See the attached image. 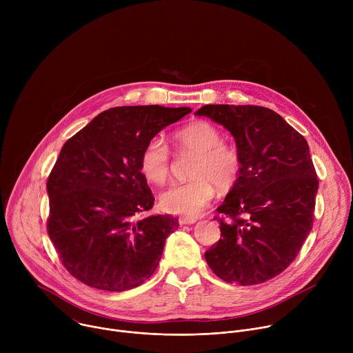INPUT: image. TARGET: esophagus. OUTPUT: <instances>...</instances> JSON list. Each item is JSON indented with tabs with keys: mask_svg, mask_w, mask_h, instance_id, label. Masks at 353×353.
I'll return each instance as SVG.
<instances>
[{
	"mask_svg": "<svg viewBox=\"0 0 353 353\" xmlns=\"http://www.w3.org/2000/svg\"><path fill=\"white\" fill-rule=\"evenodd\" d=\"M196 222V218H180L179 223L180 225H192Z\"/></svg>",
	"mask_w": 353,
	"mask_h": 353,
	"instance_id": "1",
	"label": "esophagus"
}]
</instances>
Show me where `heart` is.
<instances>
[{
  "instance_id": "b5f03b06",
  "label": "heart",
  "mask_w": 353,
  "mask_h": 353,
  "mask_svg": "<svg viewBox=\"0 0 353 353\" xmlns=\"http://www.w3.org/2000/svg\"><path fill=\"white\" fill-rule=\"evenodd\" d=\"M179 154L195 155L191 180L169 187L159 198L161 208L173 215L195 216L203 212L215 196V187L226 192L232 190L241 174L239 149L223 142L218 127L208 121H194L174 134ZM172 150L162 137L150 138L141 152L139 170L157 185L165 184L172 173Z\"/></svg>"
}]
</instances>
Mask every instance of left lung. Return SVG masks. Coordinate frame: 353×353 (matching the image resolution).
I'll return each instance as SVG.
<instances>
[{"instance_id": "8db88e82", "label": "left lung", "mask_w": 353, "mask_h": 353, "mask_svg": "<svg viewBox=\"0 0 353 353\" xmlns=\"http://www.w3.org/2000/svg\"><path fill=\"white\" fill-rule=\"evenodd\" d=\"M207 116L230 131L241 174L215 216L221 239L205 251L216 276L259 285L285 271L313 228L319 179L305 137L263 106L207 105Z\"/></svg>"}]
</instances>
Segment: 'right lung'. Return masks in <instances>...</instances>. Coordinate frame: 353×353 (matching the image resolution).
<instances>
[{
  "mask_svg": "<svg viewBox=\"0 0 353 353\" xmlns=\"http://www.w3.org/2000/svg\"><path fill=\"white\" fill-rule=\"evenodd\" d=\"M188 108L123 106L71 137L47 180V233L65 270L88 286L123 292L150 278L177 218H138L155 196L139 170L145 143Z\"/></svg>",
  "mask_w": 353,
  "mask_h": 353,
  "instance_id": "right-lung-1",
  "label": "right lung"
}]
</instances>
